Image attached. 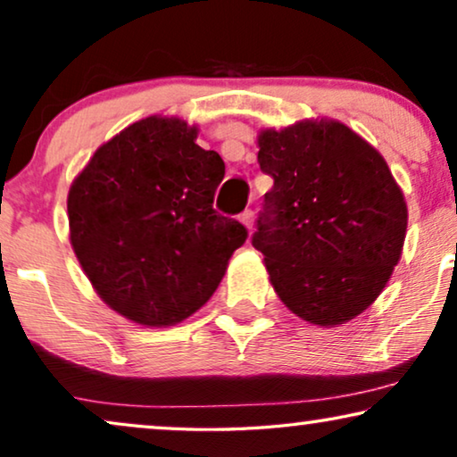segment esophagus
Wrapping results in <instances>:
<instances>
[{
	"mask_svg": "<svg viewBox=\"0 0 457 457\" xmlns=\"http://www.w3.org/2000/svg\"><path fill=\"white\" fill-rule=\"evenodd\" d=\"M239 220H241L243 224H245L247 228H252V227H253V210H245V212H243V214L239 216Z\"/></svg>",
	"mask_w": 457,
	"mask_h": 457,
	"instance_id": "esophagus-1",
	"label": "esophagus"
}]
</instances>
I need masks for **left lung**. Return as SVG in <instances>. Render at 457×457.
I'll use <instances>...</instances> for the list:
<instances>
[{
    "label": "left lung",
    "mask_w": 457,
    "mask_h": 457,
    "mask_svg": "<svg viewBox=\"0 0 457 457\" xmlns=\"http://www.w3.org/2000/svg\"><path fill=\"white\" fill-rule=\"evenodd\" d=\"M264 195L252 245L270 283L303 320H352L385 289L402 255L408 208L377 149L335 120L258 137Z\"/></svg>",
    "instance_id": "obj_1"
}]
</instances>
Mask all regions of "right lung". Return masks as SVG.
Wrapping results in <instances>:
<instances>
[{"label": "right lung", "mask_w": 457, "mask_h": 457, "mask_svg": "<svg viewBox=\"0 0 457 457\" xmlns=\"http://www.w3.org/2000/svg\"><path fill=\"white\" fill-rule=\"evenodd\" d=\"M197 129L149 116L93 154L68 193L71 243L99 297L129 320L170 327L197 312L247 239L214 210L224 162Z\"/></svg>", "instance_id": "obj_1"}]
</instances>
